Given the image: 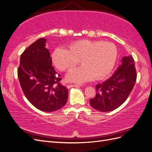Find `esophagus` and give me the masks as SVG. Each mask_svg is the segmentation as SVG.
I'll return each instance as SVG.
<instances>
[{"label":"esophagus","mask_w":152,"mask_h":152,"mask_svg":"<svg viewBox=\"0 0 152 152\" xmlns=\"http://www.w3.org/2000/svg\"><path fill=\"white\" fill-rule=\"evenodd\" d=\"M79 86H81V85H79V84H68L66 86L68 88H70V87H79Z\"/></svg>","instance_id":"obj_1"}]
</instances>
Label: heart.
Masks as SVG:
<instances>
[{"label": "heart", "instance_id": "obj_1", "mask_svg": "<svg viewBox=\"0 0 152 152\" xmlns=\"http://www.w3.org/2000/svg\"><path fill=\"white\" fill-rule=\"evenodd\" d=\"M117 48L114 44L103 40H80L68 45V50L58 48L52 54L54 65L59 70H70L80 63L82 66L73 69L67 79L84 83L94 77L96 80L107 77L115 66Z\"/></svg>", "mask_w": 152, "mask_h": 152}]
</instances>
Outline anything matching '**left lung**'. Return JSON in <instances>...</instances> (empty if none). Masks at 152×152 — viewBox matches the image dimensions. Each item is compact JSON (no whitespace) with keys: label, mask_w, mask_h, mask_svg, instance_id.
<instances>
[{"label":"left lung","mask_w":152,"mask_h":152,"mask_svg":"<svg viewBox=\"0 0 152 152\" xmlns=\"http://www.w3.org/2000/svg\"><path fill=\"white\" fill-rule=\"evenodd\" d=\"M122 65L109 79L96 86V96L90 99L93 108L110 112L122 104L129 96L136 81L134 58L130 55L122 59Z\"/></svg>","instance_id":"left-lung-1"}]
</instances>
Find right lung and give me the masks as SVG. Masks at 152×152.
Returning a JSON list of instances; mask_svg holds the SVG:
<instances>
[{
	"label": "right lung",
	"instance_id": "obj_1",
	"mask_svg": "<svg viewBox=\"0 0 152 152\" xmlns=\"http://www.w3.org/2000/svg\"><path fill=\"white\" fill-rule=\"evenodd\" d=\"M45 39L31 44L20 57L18 76L23 92L30 103L43 112L56 111L65 106L68 89L52 65Z\"/></svg>",
	"mask_w": 152,
	"mask_h": 152
}]
</instances>
